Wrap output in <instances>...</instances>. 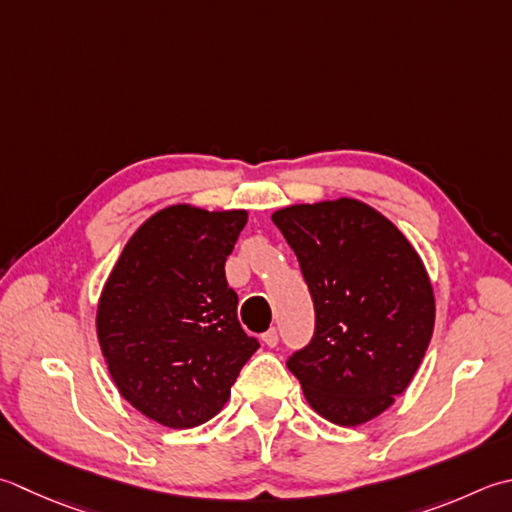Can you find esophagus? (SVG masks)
Here are the masks:
<instances>
[{
    "instance_id": "34e87169",
    "label": "esophagus",
    "mask_w": 512,
    "mask_h": 512,
    "mask_svg": "<svg viewBox=\"0 0 512 512\" xmlns=\"http://www.w3.org/2000/svg\"><path fill=\"white\" fill-rule=\"evenodd\" d=\"M262 339H264V344H266V346L275 348V346L279 344V333H277V328H268L266 333L262 335Z\"/></svg>"
}]
</instances>
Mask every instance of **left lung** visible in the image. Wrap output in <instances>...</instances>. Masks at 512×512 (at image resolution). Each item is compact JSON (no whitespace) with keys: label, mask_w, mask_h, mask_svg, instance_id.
Instances as JSON below:
<instances>
[{"label":"left lung","mask_w":512,"mask_h":512,"mask_svg":"<svg viewBox=\"0 0 512 512\" xmlns=\"http://www.w3.org/2000/svg\"><path fill=\"white\" fill-rule=\"evenodd\" d=\"M273 222L315 304V335L286 366L315 413L366 424L408 388L433 337L422 259L390 219L350 197L286 206Z\"/></svg>","instance_id":"1"}]
</instances>
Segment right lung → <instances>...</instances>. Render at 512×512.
I'll use <instances>...</instances> for the list:
<instances>
[{"label": "right lung", "mask_w": 512, "mask_h": 512, "mask_svg": "<svg viewBox=\"0 0 512 512\" xmlns=\"http://www.w3.org/2000/svg\"><path fill=\"white\" fill-rule=\"evenodd\" d=\"M246 210L177 204L135 230L104 284L97 337L119 393L153 422L193 428L224 408L259 348L224 264Z\"/></svg>", "instance_id": "right-lung-1"}]
</instances>
